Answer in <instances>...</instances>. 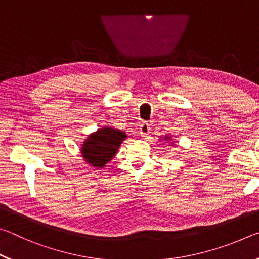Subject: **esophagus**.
Listing matches in <instances>:
<instances>
[{"mask_svg":"<svg viewBox=\"0 0 259 259\" xmlns=\"http://www.w3.org/2000/svg\"><path fill=\"white\" fill-rule=\"evenodd\" d=\"M139 133L142 137H147V135L151 133V125L148 124L147 122H143V123L139 125Z\"/></svg>","mask_w":259,"mask_h":259,"instance_id":"34e87169","label":"esophagus"}]
</instances>
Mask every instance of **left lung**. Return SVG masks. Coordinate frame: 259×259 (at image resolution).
<instances>
[{
    "label": "left lung",
    "instance_id": "obj_1",
    "mask_svg": "<svg viewBox=\"0 0 259 259\" xmlns=\"http://www.w3.org/2000/svg\"><path fill=\"white\" fill-rule=\"evenodd\" d=\"M164 138L166 139V142H169V140H170V137H169V136H164Z\"/></svg>",
    "mask_w": 259,
    "mask_h": 259
}]
</instances>
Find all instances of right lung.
<instances>
[{
  "label": "right lung",
  "instance_id": "add662e5",
  "mask_svg": "<svg viewBox=\"0 0 259 259\" xmlns=\"http://www.w3.org/2000/svg\"><path fill=\"white\" fill-rule=\"evenodd\" d=\"M126 138L125 131L104 126L88 136L81 147V154L88 164L104 168L116 154L122 142Z\"/></svg>",
  "mask_w": 259,
  "mask_h": 259
}]
</instances>
